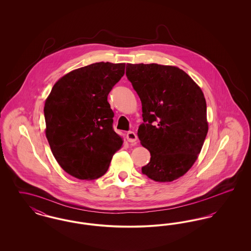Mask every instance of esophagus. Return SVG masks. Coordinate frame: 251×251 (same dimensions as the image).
<instances>
[{
	"mask_svg": "<svg viewBox=\"0 0 251 251\" xmlns=\"http://www.w3.org/2000/svg\"><path fill=\"white\" fill-rule=\"evenodd\" d=\"M126 138L130 143H135L137 140V135L133 131H128L126 134Z\"/></svg>",
	"mask_w": 251,
	"mask_h": 251,
	"instance_id": "obj_1",
	"label": "esophagus"
}]
</instances>
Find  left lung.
<instances>
[{
  "instance_id": "8db88e82",
  "label": "left lung",
  "mask_w": 251,
  "mask_h": 251,
  "mask_svg": "<svg viewBox=\"0 0 251 251\" xmlns=\"http://www.w3.org/2000/svg\"><path fill=\"white\" fill-rule=\"evenodd\" d=\"M126 76L142 103L138 138L151 152L142 173L160 182L177 179L196 162L208 132L202 91L172 66L127 64Z\"/></svg>"
}]
</instances>
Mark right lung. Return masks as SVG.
<instances>
[{"label":"right lung","mask_w":251,"mask_h":251,"mask_svg":"<svg viewBox=\"0 0 251 251\" xmlns=\"http://www.w3.org/2000/svg\"><path fill=\"white\" fill-rule=\"evenodd\" d=\"M125 64L99 62L66 74L44 106L46 137L60 167L80 179L105 174L122 146L113 129L107 97L124 75Z\"/></svg>","instance_id":"add662e5"}]
</instances>
